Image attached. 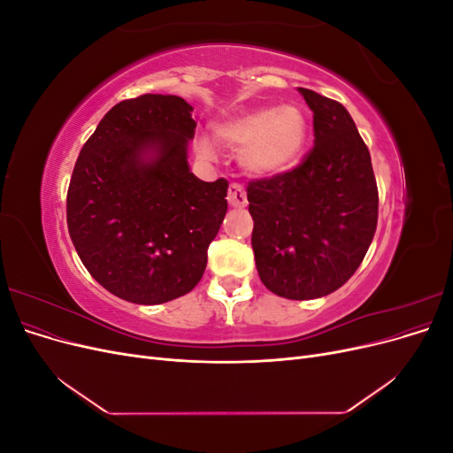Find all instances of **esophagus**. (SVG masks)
I'll use <instances>...</instances> for the list:
<instances>
[{"instance_id":"1","label":"esophagus","mask_w":453,"mask_h":453,"mask_svg":"<svg viewBox=\"0 0 453 453\" xmlns=\"http://www.w3.org/2000/svg\"><path fill=\"white\" fill-rule=\"evenodd\" d=\"M226 200H228V203L232 205V208H245V205H248V195H245L243 187L238 185V183H232L228 187Z\"/></svg>"}]
</instances>
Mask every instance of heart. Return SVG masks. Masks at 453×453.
<instances>
[{"label":"heart","mask_w":453,"mask_h":453,"mask_svg":"<svg viewBox=\"0 0 453 453\" xmlns=\"http://www.w3.org/2000/svg\"><path fill=\"white\" fill-rule=\"evenodd\" d=\"M219 140L242 149V168L255 177H278L296 168L308 143V117L298 105L255 107L215 127ZM196 153L213 157L208 140L196 142Z\"/></svg>","instance_id":"obj_1"}]
</instances>
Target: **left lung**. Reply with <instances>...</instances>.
Wrapping results in <instances>:
<instances>
[{
    "label": "left lung",
    "mask_w": 453,
    "mask_h": 453,
    "mask_svg": "<svg viewBox=\"0 0 453 453\" xmlns=\"http://www.w3.org/2000/svg\"><path fill=\"white\" fill-rule=\"evenodd\" d=\"M313 111V149L293 172L251 181V245L257 272L283 298L340 289L359 268L378 223L370 153L348 109L298 88Z\"/></svg>",
    "instance_id": "obj_1"
}]
</instances>
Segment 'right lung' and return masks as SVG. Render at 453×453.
<instances>
[{
	"label": "right lung",
	"instance_id": "1",
	"mask_svg": "<svg viewBox=\"0 0 453 453\" xmlns=\"http://www.w3.org/2000/svg\"><path fill=\"white\" fill-rule=\"evenodd\" d=\"M193 105L143 94L109 109L81 149L67 190L79 258L109 293L164 304L202 280L226 213L228 183L188 168Z\"/></svg>",
	"mask_w": 453,
	"mask_h": 453
}]
</instances>
